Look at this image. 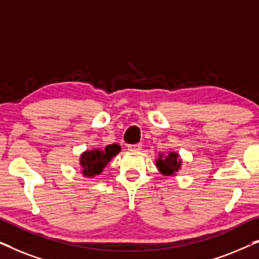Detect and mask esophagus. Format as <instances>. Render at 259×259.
Returning a JSON list of instances; mask_svg holds the SVG:
<instances>
[{
  "instance_id": "esophagus-1",
  "label": "esophagus",
  "mask_w": 259,
  "mask_h": 259,
  "mask_svg": "<svg viewBox=\"0 0 259 259\" xmlns=\"http://www.w3.org/2000/svg\"><path fill=\"white\" fill-rule=\"evenodd\" d=\"M141 147H143V145L141 144H134V145H128V146H127L128 151H140Z\"/></svg>"
}]
</instances>
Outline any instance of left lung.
<instances>
[{"instance_id": "1", "label": "left lung", "mask_w": 259, "mask_h": 259, "mask_svg": "<svg viewBox=\"0 0 259 259\" xmlns=\"http://www.w3.org/2000/svg\"><path fill=\"white\" fill-rule=\"evenodd\" d=\"M155 164H157L159 171L164 176H176V173L182 167V159L176 152H169L166 157L159 154Z\"/></svg>"}]
</instances>
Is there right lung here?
Returning a JSON list of instances; mask_svg holds the SVG:
<instances>
[{"instance_id":"add662e5","label":"right lung","mask_w":259,"mask_h":259,"mask_svg":"<svg viewBox=\"0 0 259 259\" xmlns=\"http://www.w3.org/2000/svg\"><path fill=\"white\" fill-rule=\"evenodd\" d=\"M121 150L119 145L113 144L108 145L105 147V150H92L86 151L81 154L80 157V165L81 172L84 177H93L100 175L102 169L106 167V165L112 160V158L116 155Z\"/></svg>"}]
</instances>
